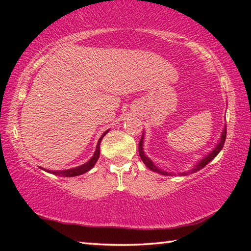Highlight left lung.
<instances>
[{
  "instance_id": "left-lung-1",
  "label": "left lung",
  "mask_w": 251,
  "mask_h": 251,
  "mask_svg": "<svg viewBox=\"0 0 251 251\" xmlns=\"http://www.w3.org/2000/svg\"><path fill=\"white\" fill-rule=\"evenodd\" d=\"M226 134H227V127H225L224 130H223V134H222V138H220V142H219L218 145L216 146L215 150L212 151L209 155H207L202 160H201V163H199L198 165H196V166H195L192 169V171L186 172V173H180L179 175L186 176V175H188V174L196 173V172L199 171V169H201V168L205 167L208 163H210V161L214 159L216 156L218 155V152L223 150L225 141H226ZM138 152H139V156H141L142 160L144 161V164H145L146 166L151 169V171L155 172V173H159V174H161V175H165V176H173V175H175V174L167 173V172H165V171H161V169H159V168H157L155 165L152 164V161L145 155V152H144V151H143V136H142V139H141V141H139V144H138Z\"/></svg>"
}]
</instances>
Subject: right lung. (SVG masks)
<instances>
[{"label": "right lung", "mask_w": 251, "mask_h": 251, "mask_svg": "<svg viewBox=\"0 0 251 251\" xmlns=\"http://www.w3.org/2000/svg\"><path fill=\"white\" fill-rule=\"evenodd\" d=\"M108 131V130H107ZM107 131H105V133L101 135V137L100 138L99 143H97V146H96V151L94 152V156L92 157V158L87 161V163H85L84 165H80V166L76 167V168H72V169H66V171H62V172H50L48 171L49 173H53L54 175H58V176H62V177H73V176H78V175H82V174H85L86 172L90 171L93 167H94V165L96 164L97 159H99L100 157V142H101V138L104 137V136L107 134Z\"/></svg>", "instance_id": "add662e5"}]
</instances>
